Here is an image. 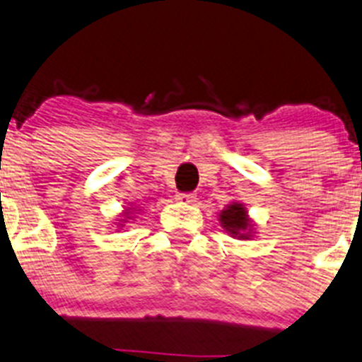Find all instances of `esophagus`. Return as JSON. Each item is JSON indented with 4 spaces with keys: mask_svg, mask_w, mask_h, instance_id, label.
Returning a JSON list of instances; mask_svg holds the SVG:
<instances>
[{
    "mask_svg": "<svg viewBox=\"0 0 362 362\" xmlns=\"http://www.w3.org/2000/svg\"><path fill=\"white\" fill-rule=\"evenodd\" d=\"M177 202H182V204H192V202H197V194H192V192H178Z\"/></svg>",
    "mask_w": 362,
    "mask_h": 362,
    "instance_id": "obj_1",
    "label": "esophagus"
}]
</instances>
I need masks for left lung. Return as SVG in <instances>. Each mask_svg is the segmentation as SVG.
<instances>
[{
	"instance_id": "8db88e82",
	"label": "left lung",
	"mask_w": 362,
	"mask_h": 362,
	"mask_svg": "<svg viewBox=\"0 0 362 362\" xmlns=\"http://www.w3.org/2000/svg\"><path fill=\"white\" fill-rule=\"evenodd\" d=\"M219 225L228 235L235 239H252L255 234L253 219L248 216L245 204L232 202L219 212Z\"/></svg>"
}]
</instances>
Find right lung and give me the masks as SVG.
Here are the masks:
<instances>
[{
  "mask_svg": "<svg viewBox=\"0 0 362 362\" xmlns=\"http://www.w3.org/2000/svg\"><path fill=\"white\" fill-rule=\"evenodd\" d=\"M137 211H141V209L139 207H127V209H124L123 214H121L119 218L116 219L117 228H119V230H121V228H123L124 225H127V223H128V219H134L135 218L134 214H139V212H137Z\"/></svg>",
  "mask_w": 362,
  "mask_h": 362,
  "instance_id": "add662e5",
  "label": "right lung"
}]
</instances>
